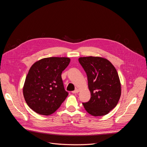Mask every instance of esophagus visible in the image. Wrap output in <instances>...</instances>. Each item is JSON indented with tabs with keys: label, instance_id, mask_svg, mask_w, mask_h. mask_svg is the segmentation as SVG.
Returning a JSON list of instances; mask_svg holds the SVG:
<instances>
[{
	"label": "esophagus",
	"instance_id": "obj_1",
	"mask_svg": "<svg viewBox=\"0 0 147 147\" xmlns=\"http://www.w3.org/2000/svg\"><path fill=\"white\" fill-rule=\"evenodd\" d=\"M79 92V90H78V89H76V90L73 91L72 92L73 93V94H76V93H78Z\"/></svg>",
	"mask_w": 147,
	"mask_h": 147
}]
</instances>
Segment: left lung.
I'll use <instances>...</instances> for the list:
<instances>
[{"mask_svg":"<svg viewBox=\"0 0 147 147\" xmlns=\"http://www.w3.org/2000/svg\"><path fill=\"white\" fill-rule=\"evenodd\" d=\"M87 75L91 98L83 103L84 109L94 117L104 116L117 106L121 96V84L115 67L100 57L78 59Z\"/></svg>","mask_w":147,"mask_h":147,"instance_id":"8db88e82","label":"left lung"}]
</instances>
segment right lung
Returning a JSON list of instances; mask_svg holds the SVG:
<instances>
[{"mask_svg": "<svg viewBox=\"0 0 147 147\" xmlns=\"http://www.w3.org/2000/svg\"><path fill=\"white\" fill-rule=\"evenodd\" d=\"M70 61L69 57H47L31 67L26 78L23 95L35 112L51 115L67 97L69 93L64 89L61 74Z\"/></svg>", "mask_w": 147, "mask_h": 147, "instance_id": "1", "label": "right lung"}]
</instances>
